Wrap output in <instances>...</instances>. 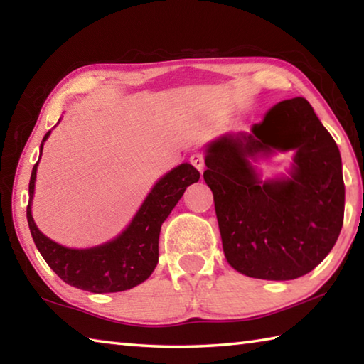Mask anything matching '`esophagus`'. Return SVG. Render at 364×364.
Returning a JSON list of instances; mask_svg holds the SVG:
<instances>
[{
	"label": "esophagus",
	"mask_w": 364,
	"mask_h": 364,
	"mask_svg": "<svg viewBox=\"0 0 364 364\" xmlns=\"http://www.w3.org/2000/svg\"><path fill=\"white\" fill-rule=\"evenodd\" d=\"M189 162L194 165V167L200 171V175L204 173V168H205V162H204V156H202V154H199V152H196V154H193V156H191V159H189Z\"/></svg>",
	"instance_id": "34e87169"
}]
</instances>
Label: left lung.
Listing matches in <instances>:
<instances>
[{
  "label": "left lung",
  "instance_id": "1",
  "mask_svg": "<svg viewBox=\"0 0 364 364\" xmlns=\"http://www.w3.org/2000/svg\"><path fill=\"white\" fill-rule=\"evenodd\" d=\"M291 150L287 175L263 181L256 164ZM204 152V180L234 269L289 281L324 260L343 225L342 159L305 97L276 104L249 133L226 132Z\"/></svg>",
  "mask_w": 364,
  "mask_h": 364
}]
</instances>
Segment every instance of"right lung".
<instances>
[{"label":"right lung","instance_id":"1","mask_svg":"<svg viewBox=\"0 0 364 364\" xmlns=\"http://www.w3.org/2000/svg\"><path fill=\"white\" fill-rule=\"evenodd\" d=\"M59 123V122H58ZM49 130L40 144L49 138ZM40 162V159H38ZM28 184L27 221L36 249L54 273L67 284L93 294L122 292L144 282L159 262V236L162 223L173 210L189 184L199 181V171L184 162L154 184L128 226L110 241L86 249H72L45 236L32 217L36 168Z\"/></svg>","mask_w":364,"mask_h":364}]
</instances>
